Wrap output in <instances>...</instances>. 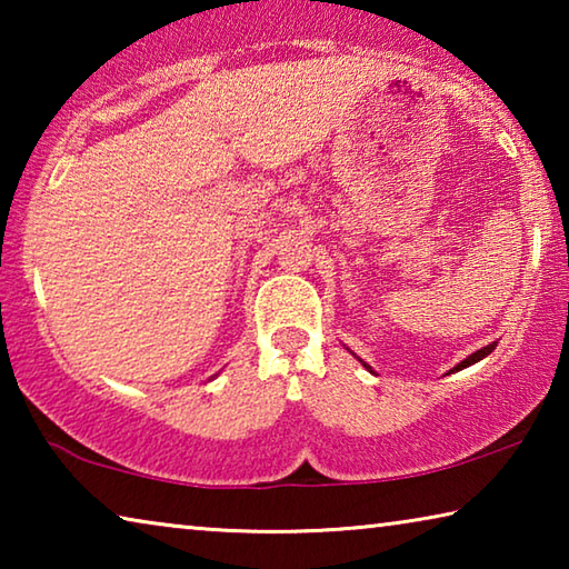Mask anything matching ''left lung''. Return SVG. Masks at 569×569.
<instances>
[{"instance_id": "left-lung-1", "label": "left lung", "mask_w": 569, "mask_h": 569, "mask_svg": "<svg viewBox=\"0 0 569 569\" xmlns=\"http://www.w3.org/2000/svg\"><path fill=\"white\" fill-rule=\"evenodd\" d=\"M495 346H497V341H492V343H489V346H481V349L479 351H475V353H469L467 356V359L465 361H459L457 366H455V369H449V373H455V371H461V369H467V366H471V363H477V361H481V359H485V356H489V353H492L495 351ZM353 353V351H351ZM356 356V353H353ZM356 359H359V356H356ZM361 361V359H359ZM363 366H366V369H369L371 373H373V369H371V366L369 363H366V361H361Z\"/></svg>"}]
</instances>
